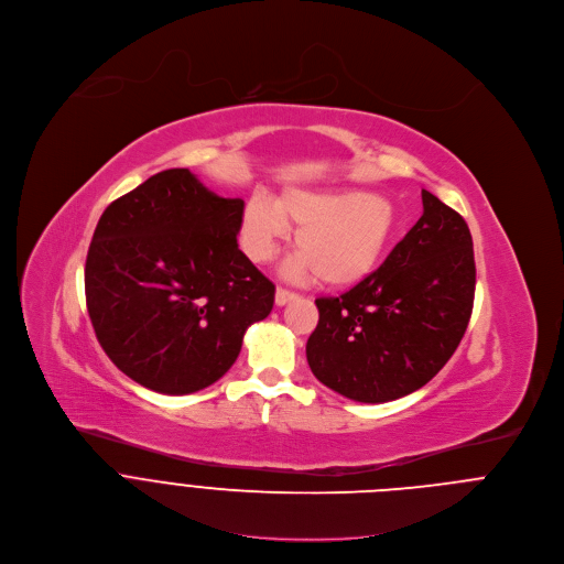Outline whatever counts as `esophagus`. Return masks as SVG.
<instances>
[{
    "label": "esophagus",
    "instance_id": "1",
    "mask_svg": "<svg viewBox=\"0 0 564 564\" xmlns=\"http://www.w3.org/2000/svg\"><path fill=\"white\" fill-rule=\"evenodd\" d=\"M299 296L294 294V292H290V290H283V288H276V294H274V301H276V305L279 307H283V305H288V303H292V301H296Z\"/></svg>",
    "mask_w": 564,
    "mask_h": 564
}]
</instances>
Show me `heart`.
Wrapping results in <instances>:
<instances>
[{
	"mask_svg": "<svg viewBox=\"0 0 564 564\" xmlns=\"http://www.w3.org/2000/svg\"><path fill=\"white\" fill-rule=\"evenodd\" d=\"M301 252L292 272L316 274L323 285L347 288L373 272L398 228L391 197L349 188H290L274 202L254 195L241 219V241L252 261H270L290 228Z\"/></svg>",
	"mask_w": 564,
	"mask_h": 564,
	"instance_id": "1",
	"label": "heart"
}]
</instances>
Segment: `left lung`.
<instances>
[{
  "label": "left lung",
  "instance_id": "left-lung-1",
  "mask_svg": "<svg viewBox=\"0 0 564 564\" xmlns=\"http://www.w3.org/2000/svg\"><path fill=\"white\" fill-rule=\"evenodd\" d=\"M424 213L387 261L340 296L316 299L307 340L312 373L365 404L431 382L459 347L475 301V250L466 219L422 191Z\"/></svg>",
  "mask_w": 564,
  "mask_h": 564
}]
</instances>
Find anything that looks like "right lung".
Listing matches in <instances>:
<instances>
[{"label": "right lung", "instance_id": "right-lung-1", "mask_svg": "<svg viewBox=\"0 0 564 564\" xmlns=\"http://www.w3.org/2000/svg\"><path fill=\"white\" fill-rule=\"evenodd\" d=\"M243 199L219 197L188 169H166L111 202L85 261L96 338L133 382L186 395L237 360L274 285L239 250Z\"/></svg>", "mask_w": 564, "mask_h": 564}]
</instances>
